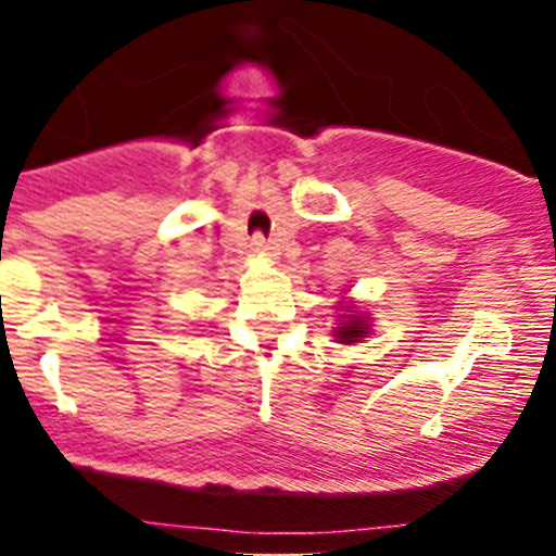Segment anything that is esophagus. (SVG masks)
Here are the masks:
<instances>
[{
    "mask_svg": "<svg viewBox=\"0 0 556 556\" xmlns=\"http://www.w3.org/2000/svg\"><path fill=\"white\" fill-rule=\"evenodd\" d=\"M251 251L256 253V256H271V242L266 240L264 235H253Z\"/></svg>",
    "mask_w": 556,
    "mask_h": 556,
    "instance_id": "obj_1",
    "label": "esophagus"
}]
</instances>
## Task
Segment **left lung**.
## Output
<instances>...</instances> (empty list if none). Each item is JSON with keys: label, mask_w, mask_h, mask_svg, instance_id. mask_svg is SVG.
<instances>
[{"label": "left lung", "mask_w": 556, "mask_h": 556, "mask_svg": "<svg viewBox=\"0 0 556 556\" xmlns=\"http://www.w3.org/2000/svg\"><path fill=\"white\" fill-rule=\"evenodd\" d=\"M344 311H348V314L340 316V327H334L337 342H340V344L361 342L363 337H368V331H371L368 316L366 314H358V311H355L353 305H344Z\"/></svg>", "instance_id": "8db88e82"}]
</instances>
